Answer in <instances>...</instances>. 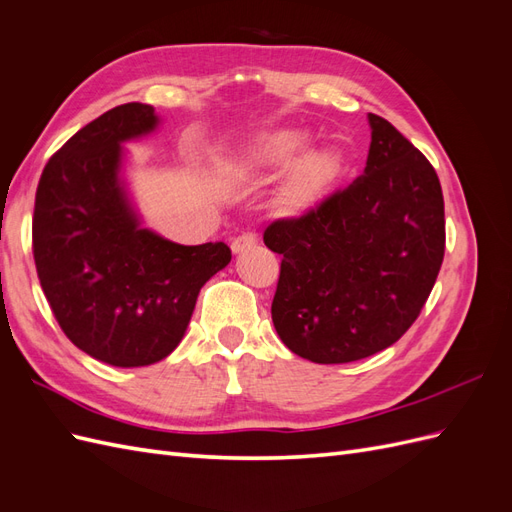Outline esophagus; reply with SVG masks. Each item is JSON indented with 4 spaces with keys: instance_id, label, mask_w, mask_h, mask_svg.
<instances>
[{
    "instance_id": "esophagus-1",
    "label": "esophagus",
    "mask_w": 512,
    "mask_h": 512,
    "mask_svg": "<svg viewBox=\"0 0 512 512\" xmlns=\"http://www.w3.org/2000/svg\"><path fill=\"white\" fill-rule=\"evenodd\" d=\"M254 245H256V235H252V232H245V235H239L232 239L230 250H232V254H241L245 250H252Z\"/></svg>"
}]
</instances>
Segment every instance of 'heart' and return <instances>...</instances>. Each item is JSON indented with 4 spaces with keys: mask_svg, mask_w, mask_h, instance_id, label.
Returning a JSON list of instances; mask_svg holds the SVG:
<instances>
[{
    "mask_svg": "<svg viewBox=\"0 0 512 512\" xmlns=\"http://www.w3.org/2000/svg\"><path fill=\"white\" fill-rule=\"evenodd\" d=\"M307 145L305 130H269L232 149L228 166L239 175H271L286 168L271 209L282 220H299L320 207L344 173V158L337 149H305Z\"/></svg>",
    "mask_w": 512,
    "mask_h": 512,
    "instance_id": "heart-1",
    "label": "heart"
}]
</instances>
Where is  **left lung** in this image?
<instances>
[{"label": "left lung", "mask_w": 512, "mask_h": 512, "mask_svg": "<svg viewBox=\"0 0 512 512\" xmlns=\"http://www.w3.org/2000/svg\"><path fill=\"white\" fill-rule=\"evenodd\" d=\"M367 119L363 175L312 213L265 230V245L282 254L275 331L312 363H350L393 346L421 314L442 267L436 170L389 121Z\"/></svg>", "instance_id": "obj_1"}]
</instances>
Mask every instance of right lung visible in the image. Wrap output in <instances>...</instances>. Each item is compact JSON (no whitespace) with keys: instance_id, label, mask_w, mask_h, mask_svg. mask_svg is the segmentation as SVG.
I'll return each mask as SVG.
<instances>
[{"instance_id":"obj_1","label":"right lung","mask_w":512,"mask_h":512,"mask_svg":"<svg viewBox=\"0 0 512 512\" xmlns=\"http://www.w3.org/2000/svg\"><path fill=\"white\" fill-rule=\"evenodd\" d=\"M160 126L130 102L87 123L44 166L34 260L44 297L70 342L115 367L173 352L198 292L230 262L226 243L179 245L143 226L123 179V143Z\"/></svg>"}]
</instances>
